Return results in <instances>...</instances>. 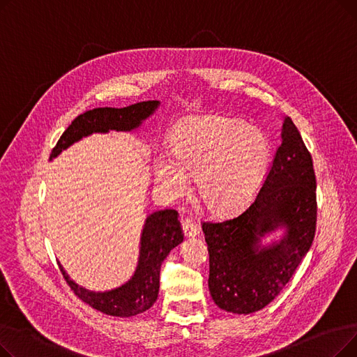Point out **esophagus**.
<instances>
[{
    "mask_svg": "<svg viewBox=\"0 0 357 357\" xmlns=\"http://www.w3.org/2000/svg\"><path fill=\"white\" fill-rule=\"evenodd\" d=\"M182 231L186 238H192V237H197L198 227L190 220H185V221H182Z\"/></svg>",
    "mask_w": 357,
    "mask_h": 357,
    "instance_id": "obj_1",
    "label": "esophagus"
}]
</instances>
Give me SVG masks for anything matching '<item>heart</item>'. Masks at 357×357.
I'll return each instance as SVG.
<instances>
[{
    "label": "heart",
    "mask_w": 357,
    "mask_h": 357,
    "mask_svg": "<svg viewBox=\"0 0 357 357\" xmlns=\"http://www.w3.org/2000/svg\"><path fill=\"white\" fill-rule=\"evenodd\" d=\"M271 153L268 136L255 126L214 114L186 117L171 131L169 153L156 155L153 179L163 195L178 198L195 178L204 207L227 217L256 195Z\"/></svg>",
    "instance_id": "obj_1"
}]
</instances>
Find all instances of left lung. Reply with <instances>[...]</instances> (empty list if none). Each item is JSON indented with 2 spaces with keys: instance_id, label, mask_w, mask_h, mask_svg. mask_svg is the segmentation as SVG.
I'll return each instance as SVG.
<instances>
[{
  "instance_id": "8db88e82",
  "label": "left lung",
  "mask_w": 357,
  "mask_h": 357,
  "mask_svg": "<svg viewBox=\"0 0 357 357\" xmlns=\"http://www.w3.org/2000/svg\"><path fill=\"white\" fill-rule=\"evenodd\" d=\"M280 146L255 202L237 218L204 222L208 288L217 307L252 314L271 304L308 253L317 222L312 159L282 117Z\"/></svg>"
}]
</instances>
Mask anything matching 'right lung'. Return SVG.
<instances>
[{
    "label": "right lung",
    "mask_w": 357,
    "mask_h": 357,
    "mask_svg": "<svg viewBox=\"0 0 357 357\" xmlns=\"http://www.w3.org/2000/svg\"><path fill=\"white\" fill-rule=\"evenodd\" d=\"M160 101H143L124 108H93L84 112L65 130L58 144L54 146L50 160L58 158L73 143L93 133L109 131H135L159 108ZM183 240L182 230L175 210H159L149 214L144 220L137 266L131 278L123 285L108 291H91L66 273L59 264L61 272L68 285L84 303L107 315L133 317L152 307L159 294V276L163 260L174 248Z\"/></svg>",
    "instance_id": "add662e5"
}]
</instances>
